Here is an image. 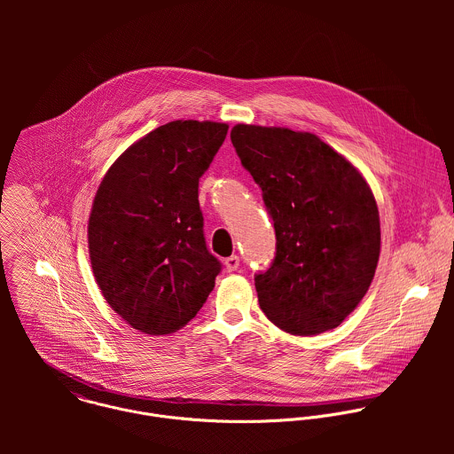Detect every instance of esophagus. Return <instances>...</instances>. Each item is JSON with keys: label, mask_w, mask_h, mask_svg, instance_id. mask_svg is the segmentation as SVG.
<instances>
[{"label": "esophagus", "mask_w": 454, "mask_h": 454, "mask_svg": "<svg viewBox=\"0 0 454 454\" xmlns=\"http://www.w3.org/2000/svg\"><path fill=\"white\" fill-rule=\"evenodd\" d=\"M225 269L229 270V272H232V270H238V267H239V257L238 255H231V257H227L225 259Z\"/></svg>", "instance_id": "esophagus-1"}]
</instances>
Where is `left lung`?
<instances>
[{
	"instance_id": "obj_1",
	"label": "left lung",
	"mask_w": 454,
	"mask_h": 454,
	"mask_svg": "<svg viewBox=\"0 0 454 454\" xmlns=\"http://www.w3.org/2000/svg\"><path fill=\"white\" fill-rule=\"evenodd\" d=\"M231 139L274 222L276 255L255 274L260 309L295 335L339 326L367 294L380 260L371 187L311 132L238 124Z\"/></svg>"
}]
</instances>
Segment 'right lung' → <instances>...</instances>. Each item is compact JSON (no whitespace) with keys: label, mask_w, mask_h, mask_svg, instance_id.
<instances>
[{"label":"right lung","mask_w":454,"mask_h":454,"mask_svg":"<svg viewBox=\"0 0 454 454\" xmlns=\"http://www.w3.org/2000/svg\"><path fill=\"white\" fill-rule=\"evenodd\" d=\"M227 124L175 121L130 145L105 175L89 218L94 278L112 309L150 335L189 324L222 263L209 254L199 178Z\"/></svg>","instance_id":"right-lung-1"}]
</instances>
